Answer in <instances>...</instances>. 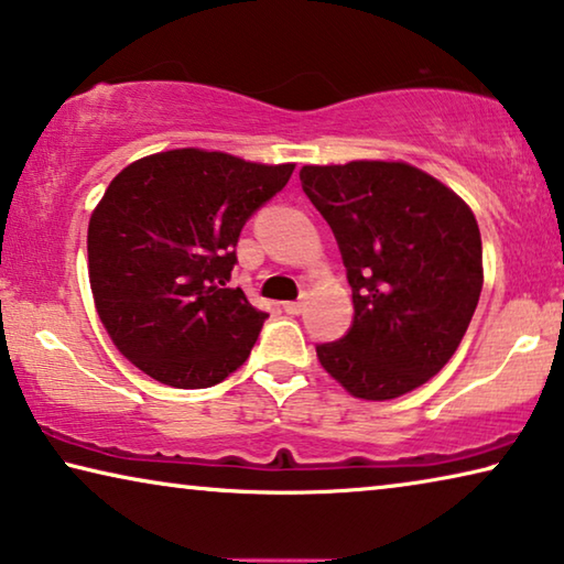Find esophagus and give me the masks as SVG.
Returning a JSON list of instances; mask_svg holds the SVG:
<instances>
[{
    "mask_svg": "<svg viewBox=\"0 0 564 564\" xmlns=\"http://www.w3.org/2000/svg\"><path fill=\"white\" fill-rule=\"evenodd\" d=\"M305 310V302L302 300H294V302H284V312H290V315H300V312Z\"/></svg>",
    "mask_w": 564,
    "mask_h": 564,
    "instance_id": "1",
    "label": "esophagus"
}]
</instances>
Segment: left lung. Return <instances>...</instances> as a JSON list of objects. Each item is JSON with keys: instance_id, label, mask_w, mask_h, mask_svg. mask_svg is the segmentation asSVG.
Instances as JSON below:
<instances>
[{"instance_id": "8db88e82", "label": "left lung", "mask_w": 564, "mask_h": 564, "mask_svg": "<svg viewBox=\"0 0 564 564\" xmlns=\"http://www.w3.org/2000/svg\"><path fill=\"white\" fill-rule=\"evenodd\" d=\"M340 247L352 327L317 360L362 401H391L452 360L484 284L481 234L462 196L405 161L302 166Z\"/></svg>"}]
</instances>
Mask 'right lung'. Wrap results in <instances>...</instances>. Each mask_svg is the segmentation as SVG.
<instances>
[{"label":"right lung","mask_w":564,"mask_h":564,"mask_svg":"<svg viewBox=\"0 0 564 564\" xmlns=\"http://www.w3.org/2000/svg\"><path fill=\"white\" fill-rule=\"evenodd\" d=\"M292 171L173 149L110 181L88 224L90 290L112 345L145 376L209 388L245 366L267 312L227 284L234 247Z\"/></svg>","instance_id":"add662e5"}]
</instances>
